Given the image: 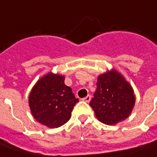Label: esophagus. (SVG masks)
Masks as SVG:
<instances>
[{
  "instance_id": "obj_1",
  "label": "esophagus",
  "mask_w": 157,
  "mask_h": 157,
  "mask_svg": "<svg viewBox=\"0 0 157 157\" xmlns=\"http://www.w3.org/2000/svg\"><path fill=\"white\" fill-rule=\"evenodd\" d=\"M82 100L83 101H86V102H89L90 101V100H91V96L90 95H87L86 97H84V98H82Z\"/></svg>"
}]
</instances>
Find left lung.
<instances>
[{"mask_svg": "<svg viewBox=\"0 0 157 157\" xmlns=\"http://www.w3.org/2000/svg\"><path fill=\"white\" fill-rule=\"evenodd\" d=\"M96 90L89 105L97 119L107 125H115L127 119L132 112L136 97L131 85L115 69L97 78Z\"/></svg>", "mask_w": 157, "mask_h": 157, "instance_id": "8db88e82", "label": "left lung"}]
</instances>
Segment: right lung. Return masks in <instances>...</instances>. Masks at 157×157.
<instances>
[{
	"instance_id": "right-lung-1",
	"label": "right lung",
	"mask_w": 157,
	"mask_h": 157,
	"mask_svg": "<svg viewBox=\"0 0 157 157\" xmlns=\"http://www.w3.org/2000/svg\"><path fill=\"white\" fill-rule=\"evenodd\" d=\"M64 80L63 75L50 72L38 80L30 92L29 104L32 116L47 127L54 128L65 124L79 101Z\"/></svg>"
}]
</instances>
